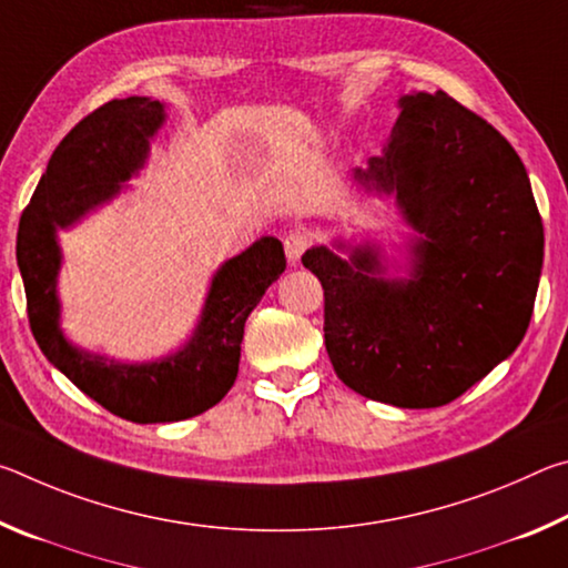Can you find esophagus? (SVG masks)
<instances>
[{
    "label": "esophagus",
    "mask_w": 568,
    "mask_h": 568,
    "mask_svg": "<svg viewBox=\"0 0 568 568\" xmlns=\"http://www.w3.org/2000/svg\"><path fill=\"white\" fill-rule=\"evenodd\" d=\"M307 245H311V233H307V230H303V227L291 230V233H287L285 240H283L287 261H291V263L301 261V255L305 253Z\"/></svg>",
    "instance_id": "34e87169"
}]
</instances>
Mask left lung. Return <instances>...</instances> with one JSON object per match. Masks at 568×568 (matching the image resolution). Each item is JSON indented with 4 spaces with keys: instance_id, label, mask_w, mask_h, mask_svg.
<instances>
[{
    "instance_id": "obj_1",
    "label": "left lung",
    "mask_w": 568,
    "mask_h": 568,
    "mask_svg": "<svg viewBox=\"0 0 568 568\" xmlns=\"http://www.w3.org/2000/svg\"><path fill=\"white\" fill-rule=\"evenodd\" d=\"M396 192L423 235L410 281H383L373 250L345 263L311 247L303 265L323 285L325 351L361 396L438 408L521 343L544 263V223L516 150L446 92L400 100L383 158L355 170Z\"/></svg>"
}]
</instances>
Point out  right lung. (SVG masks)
I'll list each match as a JSON object with an SVG mask.
<instances>
[{"mask_svg": "<svg viewBox=\"0 0 568 568\" xmlns=\"http://www.w3.org/2000/svg\"><path fill=\"white\" fill-rule=\"evenodd\" d=\"M165 120L148 98L112 100L64 134L52 152L17 233V263L27 293V318L37 345L77 388L102 408L134 423L185 420L213 408L237 378L247 315L285 271L281 240L261 237L220 267L192 341L160 363H102L72 348L57 328L54 277L60 247L54 227L112 197L148 158V140Z\"/></svg>", "mask_w": 568, "mask_h": 568, "instance_id": "obj_1", "label": "right lung"}]
</instances>
